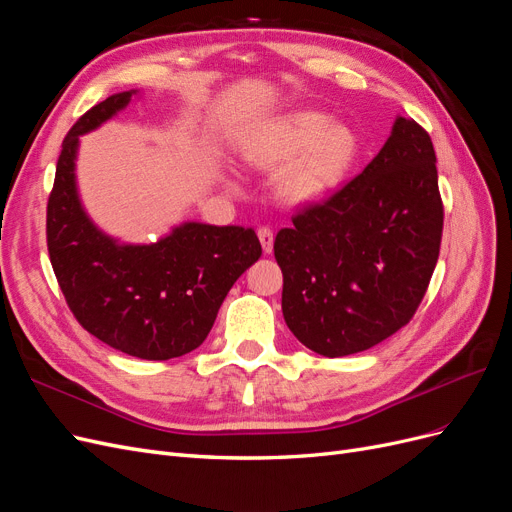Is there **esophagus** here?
<instances>
[{
  "instance_id": "esophagus-1",
  "label": "esophagus",
  "mask_w": 512,
  "mask_h": 512,
  "mask_svg": "<svg viewBox=\"0 0 512 512\" xmlns=\"http://www.w3.org/2000/svg\"><path fill=\"white\" fill-rule=\"evenodd\" d=\"M258 239H260V245H262V252L271 254V250H273V230L269 226H260L258 228Z\"/></svg>"
}]
</instances>
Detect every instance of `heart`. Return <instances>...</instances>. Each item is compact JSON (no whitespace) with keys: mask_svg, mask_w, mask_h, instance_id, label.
Wrapping results in <instances>:
<instances>
[{"mask_svg":"<svg viewBox=\"0 0 512 512\" xmlns=\"http://www.w3.org/2000/svg\"><path fill=\"white\" fill-rule=\"evenodd\" d=\"M356 136L320 111H294L262 126L243 156L254 168L277 170V194L290 205H316L348 177Z\"/></svg>","mask_w":512,"mask_h":512,"instance_id":"b5f03b06","label":"heart"}]
</instances>
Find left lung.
Segmentation results:
<instances>
[{
  "label": "left lung",
  "mask_w": 512,
  "mask_h": 512,
  "mask_svg": "<svg viewBox=\"0 0 512 512\" xmlns=\"http://www.w3.org/2000/svg\"><path fill=\"white\" fill-rule=\"evenodd\" d=\"M442 220L431 138L397 115L359 177L277 232L288 329L309 350L335 359L406 327L436 269Z\"/></svg>",
  "instance_id": "obj_1"
}]
</instances>
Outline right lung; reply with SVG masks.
<instances>
[{"instance_id": "obj_1", "label": "right lung", "mask_w": 512, "mask_h": 512, "mask_svg": "<svg viewBox=\"0 0 512 512\" xmlns=\"http://www.w3.org/2000/svg\"><path fill=\"white\" fill-rule=\"evenodd\" d=\"M132 98H141V89L108 96L64 138L46 241L59 288L91 335L136 359L168 361L205 342L228 290L262 247L254 228L194 220L151 243H128L89 218L76 181L81 136L117 117Z\"/></svg>"}]
</instances>
